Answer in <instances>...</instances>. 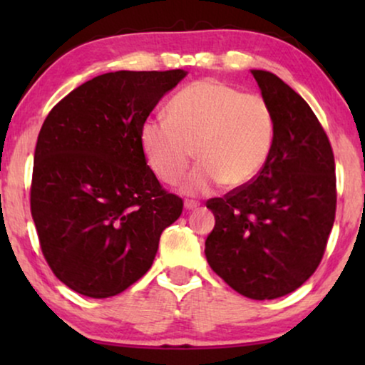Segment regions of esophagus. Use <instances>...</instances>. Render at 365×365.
<instances>
[{
    "mask_svg": "<svg viewBox=\"0 0 365 365\" xmlns=\"http://www.w3.org/2000/svg\"><path fill=\"white\" fill-rule=\"evenodd\" d=\"M197 206H199V202L197 201H184V207L187 209V211H194V209H197Z\"/></svg>",
    "mask_w": 365,
    "mask_h": 365,
    "instance_id": "1",
    "label": "esophagus"
}]
</instances>
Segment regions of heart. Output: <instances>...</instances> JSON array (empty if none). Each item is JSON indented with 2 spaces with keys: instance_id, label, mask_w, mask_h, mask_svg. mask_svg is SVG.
<instances>
[{
  "instance_id": "obj_1",
  "label": "heart",
  "mask_w": 365,
  "mask_h": 365,
  "mask_svg": "<svg viewBox=\"0 0 365 365\" xmlns=\"http://www.w3.org/2000/svg\"><path fill=\"white\" fill-rule=\"evenodd\" d=\"M274 134L276 118L266 98L201 79L169 101L168 116L144 119L139 144L149 168L166 184L181 181L196 149L201 164L186 191L204 194L221 182L237 187L252 181L267 161Z\"/></svg>"
}]
</instances>
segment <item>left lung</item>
<instances>
[{
	"label": "left lung",
	"mask_w": 365,
	"mask_h": 365,
	"mask_svg": "<svg viewBox=\"0 0 365 365\" xmlns=\"http://www.w3.org/2000/svg\"><path fill=\"white\" fill-rule=\"evenodd\" d=\"M252 76L276 118L274 143L254 181L206 202L216 226L204 252L227 286L266 301L296 291L321 264L336 219V163L311 106L276 74Z\"/></svg>",
	"instance_id": "left-lung-1"
}]
</instances>
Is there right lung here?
I'll return each mask as SVG.
<instances>
[{"label":"right lung","mask_w":365,"mask_h":365,"mask_svg":"<svg viewBox=\"0 0 365 365\" xmlns=\"http://www.w3.org/2000/svg\"><path fill=\"white\" fill-rule=\"evenodd\" d=\"M186 76L116 71L54 106L39 131L31 216L48 266L74 292L104 299L153 266L159 237L182 212L148 166L139 126Z\"/></svg>","instance_id":"add662e5"}]
</instances>
